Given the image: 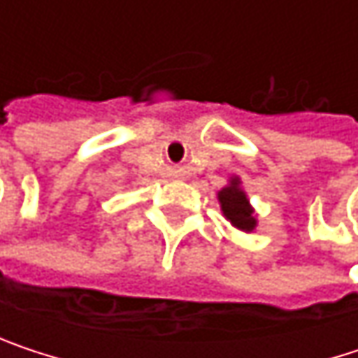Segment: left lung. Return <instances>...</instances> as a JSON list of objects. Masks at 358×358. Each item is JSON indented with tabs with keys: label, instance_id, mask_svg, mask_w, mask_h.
Wrapping results in <instances>:
<instances>
[{
	"label": "left lung",
	"instance_id": "8db88e82",
	"mask_svg": "<svg viewBox=\"0 0 358 358\" xmlns=\"http://www.w3.org/2000/svg\"><path fill=\"white\" fill-rule=\"evenodd\" d=\"M217 201H220V209H222V215L241 232H255L257 230V213H255V207L250 205L249 194L243 186V180L241 176L232 174L228 178V184L224 188L217 190Z\"/></svg>",
	"mask_w": 358,
	"mask_h": 358
}]
</instances>
